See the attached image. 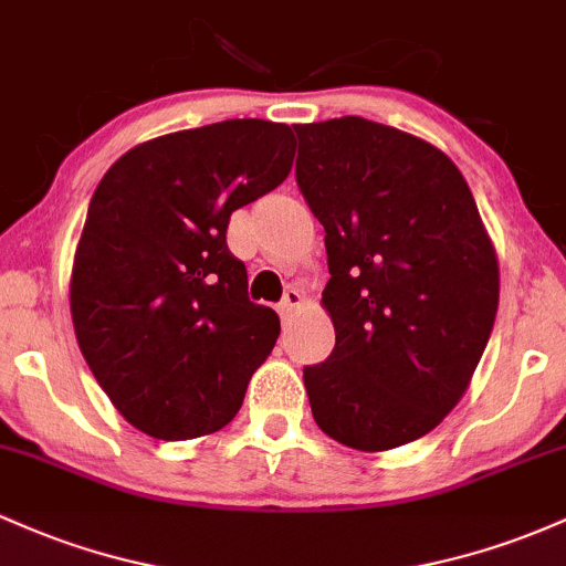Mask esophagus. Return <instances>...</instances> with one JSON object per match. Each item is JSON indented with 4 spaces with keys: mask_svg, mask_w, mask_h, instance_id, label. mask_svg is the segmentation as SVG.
<instances>
[{
    "mask_svg": "<svg viewBox=\"0 0 566 566\" xmlns=\"http://www.w3.org/2000/svg\"><path fill=\"white\" fill-rule=\"evenodd\" d=\"M303 306V293L297 287H290L287 293H284V297H282V303H279V314L284 316V319H287L290 314L293 312H297V308Z\"/></svg>",
    "mask_w": 566,
    "mask_h": 566,
    "instance_id": "34e87169",
    "label": "esophagus"
}]
</instances>
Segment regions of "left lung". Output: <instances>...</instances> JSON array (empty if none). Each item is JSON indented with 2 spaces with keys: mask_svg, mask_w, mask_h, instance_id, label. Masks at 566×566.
Listing matches in <instances>:
<instances>
[{
  "mask_svg": "<svg viewBox=\"0 0 566 566\" xmlns=\"http://www.w3.org/2000/svg\"><path fill=\"white\" fill-rule=\"evenodd\" d=\"M295 134L335 327L331 357L303 370L314 421L349 449H397L468 392L500 303L494 244L462 171L430 142L354 115Z\"/></svg>",
  "mask_w": 566,
  "mask_h": 566,
  "instance_id": "1",
  "label": "left lung"
}]
</instances>
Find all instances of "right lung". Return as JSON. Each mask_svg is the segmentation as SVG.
I'll use <instances>...</instances> for the list:
<instances>
[{
    "instance_id": "1",
    "label": "right lung",
    "mask_w": 566,
    "mask_h": 566,
    "mask_svg": "<svg viewBox=\"0 0 566 566\" xmlns=\"http://www.w3.org/2000/svg\"><path fill=\"white\" fill-rule=\"evenodd\" d=\"M293 158V128L247 117L142 142L98 182L70 308L85 363L136 430L190 440L239 413L279 316L247 297L228 220L279 188Z\"/></svg>"
}]
</instances>
